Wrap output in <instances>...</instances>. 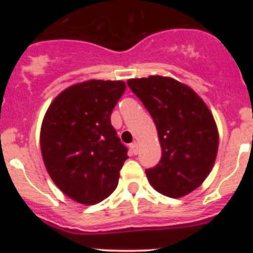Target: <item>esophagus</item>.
<instances>
[{"mask_svg":"<svg viewBox=\"0 0 253 253\" xmlns=\"http://www.w3.org/2000/svg\"><path fill=\"white\" fill-rule=\"evenodd\" d=\"M129 149H130V151H132L133 155H136V153H138V144H136V143L130 144Z\"/></svg>","mask_w":253,"mask_h":253,"instance_id":"1","label":"esophagus"}]
</instances>
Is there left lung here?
Returning <instances> with one entry per match:
<instances>
[{
	"label": "left lung",
	"mask_w": 253,
	"mask_h": 253,
	"mask_svg": "<svg viewBox=\"0 0 253 253\" xmlns=\"http://www.w3.org/2000/svg\"><path fill=\"white\" fill-rule=\"evenodd\" d=\"M127 85L155 121L162 158L146 169L158 193L182 197L201 185L216 158L219 134L211 110L189 86L169 77L128 80Z\"/></svg>",
	"instance_id": "8db88e82"
}]
</instances>
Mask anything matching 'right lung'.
I'll return each mask as SVG.
<instances>
[{
  "label": "right lung",
  "mask_w": 253,
  "mask_h": 253,
  "mask_svg": "<svg viewBox=\"0 0 253 253\" xmlns=\"http://www.w3.org/2000/svg\"><path fill=\"white\" fill-rule=\"evenodd\" d=\"M123 81H86L54 98L40 132L42 159L52 181L83 205L107 199L128 156L110 124L123 96Z\"/></svg>",
  "instance_id": "obj_1"
}]
</instances>
